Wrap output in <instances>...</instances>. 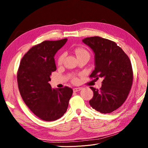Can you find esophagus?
Listing matches in <instances>:
<instances>
[{
	"instance_id": "esophagus-1",
	"label": "esophagus",
	"mask_w": 148,
	"mask_h": 148,
	"mask_svg": "<svg viewBox=\"0 0 148 148\" xmlns=\"http://www.w3.org/2000/svg\"><path fill=\"white\" fill-rule=\"evenodd\" d=\"M82 88H73V91L78 92V91H79L80 90H82Z\"/></svg>"
}]
</instances>
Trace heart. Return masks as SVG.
<instances>
[{"mask_svg": "<svg viewBox=\"0 0 148 148\" xmlns=\"http://www.w3.org/2000/svg\"><path fill=\"white\" fill-rule=\"evenodd\" d=\"M75 54L77 55L78 59V58L84 57V56H87V57H89V53L88 51L83 47L76 48L75 49ZM64 58H65V53H62V54L59 57V59H58V64L60 65L63 63ZM73 82H76L77 81V79L76 78H73Z\"/></svg>", "mask_w": 148, "mask_h": 148, "instance_id": "1", "label": "heart"}]
</instances>
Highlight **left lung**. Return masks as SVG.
<instances>
[{
	"mask_svg": "<svg viewBox=\"0 0 148 148\" xmlns=\"http://www.w3.org/2000/svg\"><path fill=\"white\" fill-rule=\"evenodd\" d=\"M83 42L95 53V69L91 78H102L100 90L90 87L93 97L89 104L102 114L112 112L122 106L133 83L130 60L115 42L99 36L86 38Z\"/></svg>",
	"mask_w": 148,
	"mask_h": 148,
	"instance_id": "obj_1",
	"label": "left lung"
}]
</instances>
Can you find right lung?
<instances>
[{
  "label": "right lung",
  "instance_id": "right-lung-1",
  "mask_svg": "<svg viewBox=\"0 0 148 148\" xmlns=\"http://www.w3.org/2000/svg\"><path fill=\"white\" fill-rule=\"evenodd\" d=\"M67 39L45 41L26 53L17 72L19 91L23 101L33 112L44 121H54L66 112L73 89L65 86L52 88V72L57 69L54 57Z\"/></svg>",
  "mask_w": 148,
  "mask_h": 148
}]
</instances>
